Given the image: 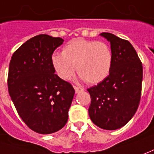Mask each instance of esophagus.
I'll return each mask as SVG.
<instances>
[{"label":"esophagus","instance_id":"1","mask_svg":"<svg viewBox=\"0 0 154 154\" xmlns=\"http://www.w3.org/2000/svg\"><path fill=\"white\" fill-rule=\"evenodd\" d=\"M74 88H75V92H76V93H79V92H80V91H82L84 90L83 88L79 87V86H76V85H74Z\"/></svg>","mask_w":154,"mask_h":154}]
</instances>
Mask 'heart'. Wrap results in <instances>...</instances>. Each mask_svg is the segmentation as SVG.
<instances>
[{
	"label": "heart",
	"instance_id": "obj_1",
	"mask_svg": "<svg viewBox=\"0 0 154 154\" xmlns=\"http://www.w3.org/2000/svg\"><path fill=\"white\" fill-rule=\"evenodd\" d=\"M51 63L55 73L63 80L70 79L77 69L81 79L96 84L109 75L112 52L105 42L76 38L63 47V53L52 55Z\"/></svg>",
	"mask_w": 154,
	"mask_h": 154
}]
</instances>
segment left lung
Instances as JSON below:
<instances>
[{
  "label": "left lung",
  "instance_id": "left-lung-1",
  "mask_svg": "<svg viewBox=\"0 0 154 154\" xmlns=\"http://www.w3.org/2000/svg\"><path fill=\"white\" fill-rule=\"evenodd\" d=\"M100 35L111 43L112 65L108 76L87 89L91 99L89 115L97 127L116 130L128 123L138 108L143 65L128 40L109 32Z\"/></svg>",
  "mask_w": 154,
  "mask_h": 154
}]
</instances>
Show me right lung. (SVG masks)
<instances>
[{
	"mask_svg": "<svg viewBox=\"0 0 154 154\" xmlns=\"http://www.w3.org/2000/svg\"><path fill=\"white\" fill-rule=\"evenodd\" d=\"M61 38L35 36L15 51L7 77L11 99L19 116L32 131L50 134L63 128L75 95L69 82L54 74L51 57Z\"/></svg>",
	"mask_w": 154,
	"mask_h": 154,
	"instance_id": "obj_1",
	"label": "right lung"
}]
</instances>
